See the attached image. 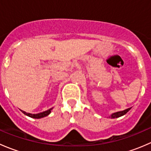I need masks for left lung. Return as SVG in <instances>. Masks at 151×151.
I'll return each mask as SVG.
<instances>
[{"label": "left lung", "instance_id": "1", "mask_svg": "<svg viewBox=\"0 0 151 151\" xmlns=\"http://www.w3.org/2000/svg\"><path fill=\"white\" fill-rule=\"evenodd\" d=\"M131 108H132V107L128 108V109H124V110H123V111H120V112H114V113L111 114L110 116H109V118H119V117L123 116V115H124L125 114H126L128 112H129V110H130Z\"/></svg>", "mask_w": 151, "mask_h": 151}]
</instances>
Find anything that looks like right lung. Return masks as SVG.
Segmentation results:
<instances>
[{
  "instance_id": "obj_1",
  "label": "right lung",
  "mask_w": 151,
  "mask_h": 151,
  "mask_svg": "<svg viewBox=\"0 0 151 151\" xmlns=\"http://www.w3.org/2000/svg\"><path fill=\"white\" fill-rule=\"evenodd\" d=\"M52 109H53V107L52 108H50V109H48V110H47V111H45V112H40V113H37V114L28 113V112H25V111H22V110H21V111H22V113H24L25 115H27V116L30 117V118H36V119H39V118H44V117H46L48 115H50V112H51V110Z\"/></svg>"
}]
</instances>
